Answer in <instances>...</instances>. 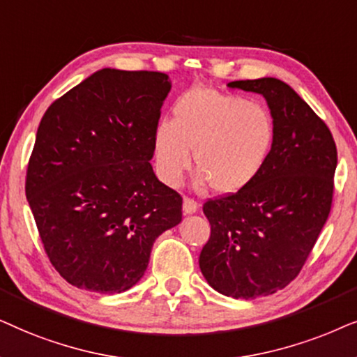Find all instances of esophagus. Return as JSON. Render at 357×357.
<instances>
[{"instance_id":"34e87169","label":"esophagus","mask_w":357,"mask_h":357,"mask_svg":"<svg viewBox=\"0 0 357 357\" xmlns=\"http://www.w3.org/2000/svg\"><path fill=\"white\" fill-rule=\"evenodd\" d=\"M183 211H184V213H194L197 211V202L191 197H184Z\"/></svg>"}]
</instances>
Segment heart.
<instances>
[{
    "instance_id": "heart-1",
    "label": "heart",
    "mask_w": 357,
    "mask_h": 357,
    "mask_svg": "<svg viewBox=\"0 0 357 357\" xmlns=\"http://www.w3.org/2000/svg\"><path fill=\"white\" fill-rule=\"evenodd\" d=\"M275 144V122L264 106L208 88H194L176 101L173 119L153 134L155 169L176 186L191 166L199 183L215 192L243 191L264 169Z\"/></svg>"
}]
</instances>
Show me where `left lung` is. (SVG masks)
I'll use <instances>...</instances> for the list:
<instances>
[{"instance_id": "1", "label": "left lung", "mask_w": 357, "mask_h": 357, "mask_svg": "<svg viewBox=\"0 0 357 357\" xmlns=\"http://www.w3.org/2000/svg\"><path fill=\"white\" fill-rule=\"evenodd\" d=\"M228 86L263 94L275 144L248 188L204 202L211 238L199 266L223 296L256 298L289 286L305 264L330 215L338 153L326 123L287 83L261 78Z\"/></svg>"}]
</instances>
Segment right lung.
<instances>
[{
	"label": "right lung",
	"mask_w": 357,
	"mask_h": 357,
	"mask_svg": "<svg viewBox=\"0 0 357 357\" xmlns=\"http://www.w3.org/2000/svg\"><path fill=\"white\" fill-rule=\"evenodd\" d=\"M171 82L104 68L55 99L26 173L50 263L71 286L116 294L140 281L153 241L183 218V197L151 168Z\"/></svg>",
	"instance_id": "obj_1"
}]
</instances>
